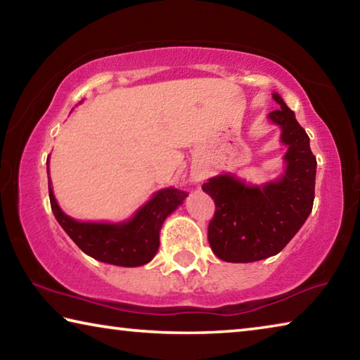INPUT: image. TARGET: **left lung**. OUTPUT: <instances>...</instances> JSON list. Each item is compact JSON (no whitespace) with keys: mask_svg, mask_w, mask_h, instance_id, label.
Masks as SVG:
<instances>
[{"mask_svg":"<svg viewBox=\"0 0 360 360\" xmlns=\"http://www.w3.org/2000/svg\"><path fill=\"white\" fill-rule=\"evenodd\" d=\"M273 100L281 108L268 119L281 129V143L288 146L281 178L249 186L235 174H219L203 184L216 205L208 225L210 246L231 264L257 262L283 251L313 210L318 163L309 136L281 96L273 94Z\"/></svg>","mask_w":360,"mask_h":360,"instance_id":"obj_1","label":"left lung"}]
</instances>
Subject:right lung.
<instances>
[{"label":"right lung","instance_id":"obj_1","mask_svg":"<svg viewBox=\"0 0 360 360\" xmlns=\"http://www.w3.org/2000/svg\"><path fill=\"white\" fill-rule=\"evenodd\" d=\"M186 197V192L174 187L162 188L152 195L149 202L141 206L130 221L119 224L79 222L60 210L49 181L52 212L70 238L90 257L117 266H141L154 259L160 245L163 221L184 202Z\"/></svg>","mask_w":360,"mask_h":360}]
</instances>
